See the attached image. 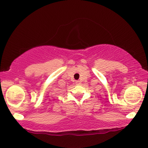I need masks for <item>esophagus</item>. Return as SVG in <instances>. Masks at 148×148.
<instances>
[{
  "label": "esophagus",
  "mask_w": 148,
  "mask_h": 148,
  "mask_svg": "<svg viewBox=\"0 0 148 148\" xmlns=\"http://www.w3.org/2000/svg\"><path fill=\"white\" fill-rule=\"evenodd\" d=\"M80 83H80L79 81H76V84H80Z\"/></svg>",
  "instance_id": "34e87169"
}]
</instances>
